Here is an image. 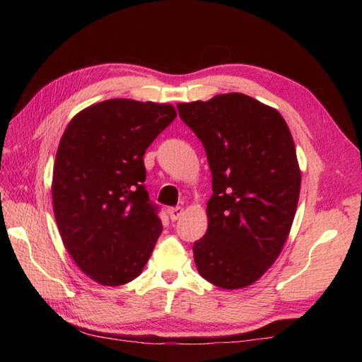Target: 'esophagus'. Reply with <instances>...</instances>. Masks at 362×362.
<instances>
[{
    "label": "esophagus",
    "instance_id": "1",
    "mask_svg": "<svg viewBox=\"0 0 362 362\" xmlns=\"http://www.w3.org/2000/svg\"><path fill=\"white\" fill-rule=\"evenodd\" d=\"M168 214H169V218H171V221H177V219H180V218L183 216V209H182V206H175V209H169V210H168Z\"/></svg>",
    "mask_w": 362,
    "mask_h": 362
}]
</instances>
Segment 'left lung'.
Segmentation results:
<instances>
[{
  "label": "left lung",
  "mask_w": 362,
  "mask_h": 362,
  "mask_svg": "<svg viewBox=\"0 0 362 362\" xmlns=\"http://www.w3.org/2000/svg\"><path fill=\"white\" fill-rule=\"evenodd\" d=\"M177 109L202 141L213 175L196 267L218 288H247L279 258L296 216L302 171L291 130L279 110L243 93Z\"/></svg>",
  "instance_id": "obj_1"
}]
</instances>
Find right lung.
<instances>
[{
  "label": "right lung",
  "mask_w": 362,
  "mask_h": 362,
  "mask_svg": "<svg viewBox=\"0 0 362 362\" xmlns=\"http://www.w3.org/2000/svg\"><path fill=\"white\" fill-rule=\"evenodd\" d=\"M175 117L171 104L107 99L74 115L60 138L54 216L74 263L103 286L136 279L161 233L143 157Z\"/></svg>",
  "instance_id": "obj_1"
}]
</instances>
